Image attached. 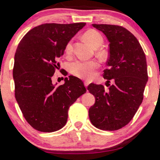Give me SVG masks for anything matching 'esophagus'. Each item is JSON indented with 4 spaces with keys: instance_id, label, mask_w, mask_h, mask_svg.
Segmentation results:
<instances>
[{
    "instance_id": "1",
    "label": "esophagus",
    "mask_w": 160,
    "mask_h": 160,
    "mask_svg": "<svg viewBox=\"0 0 160 160\" xmlns=\"http://www.w3.org/2000/svg\"><path fill=\"white\" fill-rule=\"evenodd\" d=\"M88 85H89V82H86H86H84V86H85L86 87H87Z\"/></svg>"
}]
</instances>
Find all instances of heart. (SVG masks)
I'll list each match as a JSON object with an SVG mask.
<instances>
[{"label":"heart","instance_id":"obj_1","mask_svg":"<svg viewBox=\"0 0 160 160\" xmlns=\"http://www.w3.org/2000/svg\"><path fill=\"white\" fill-rule=\"evenodd\" d=\"M83 39L93 48H98L104 42L103 37L97 31L90 29L83 34ZM73 51V46L69 42L65 47V52L71 55ZM99 54L103 55V52H99ZM98 65L95 61H76L71 64L70 71L73 75L84 80H90L94 77L95 70L98 68Z\"/></svg>","mask_w":160,"mask_h":160}]
</instances>
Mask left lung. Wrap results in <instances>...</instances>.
Here are the masks:
<instances>
[{
    "mask_svg": "<svg viewBox=\"0 0 160 160\" xmlns=\"http://www.w3.org/2000/svg\"><path fill=\"white\" fill-rule=\"evenodd\" d=\"M104 33L109 41L108 68L103 77L109 86L91 83L87 89L95 98L89 110L92 124L106 131H114L127 125L135 116L143 101L148 80L145 54L137 38L122 26L92 24Z\"/></svg>",
    "mask_w": 160,
    "mask_h": 160,
    "instance_id": "8db88e82",
    "label": "left lung"
}]
</instances>
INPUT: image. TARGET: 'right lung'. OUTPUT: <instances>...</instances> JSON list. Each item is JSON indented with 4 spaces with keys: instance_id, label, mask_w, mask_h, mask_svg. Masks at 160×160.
Segmentation results:
<instances>
[{
    "instance_id": "obj_1",
    "label": "right lung",
    "mask_w": 160,
    "mask_h": 160,
    "mask_svg": "<svg viewBox=\"0 0 160 160\" xmlns=\"http://www.w3.org/2000/svg\"><path fill=\"white\" fill-rule=\"evenodd\" d=\"M85 25L43 24L29 31L18 45L12 71L15 97L25 119L38 131L63 127L70 106L86 92L82 80L71 75L63 85L52 82L68 43Z\"/></svg>"
}]
</instances>
